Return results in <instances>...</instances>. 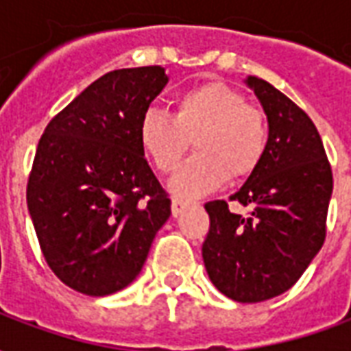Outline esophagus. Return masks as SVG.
Wrapping results in <instances>:
<instances>
[{"mask_svg": "<svg viewBox=\"0 0 351 351\" xmlns=\"http://www.w3.org/2000/svg\"><path fill=\"white\" fill-rule=\"evenodd\" d=\"M190 201H184V199H173V203H171V213L173 216H180V214L190 206Z\"/></svg>", "mask_w": 351, "mask_h": 351, "instance_id": "esophagus-1", "label": "esophagus"}]
</instances>
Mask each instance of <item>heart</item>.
I'll use <instances>...</instances> for the list:
<instances>
[{
	"label": "heart",
	"instance_id": "b5f03b06",
	"mask_svg": "<svg viewBox=\"0 0 351 351\" xmlns=\"http://www.w3.org/2000/svg\"><path fill=\"white\" fill-rule=\"evenodd\" d=\"M191 145L195 156L176 173L169 190L197 197L228 180L250 178L265 160L269 128L265 114L221 80H206L178 93L173 114L150 108L138 122V143L160 173H173Z\"/></svg>",
	"mask_w": 351,
	"mask_h": 351
}]
</instances>
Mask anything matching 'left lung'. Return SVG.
I'll list each match as a JSON object with an SVG mask.
<instances>
[{
  "mask_svg": "<svg viewBox=\"0 0 351 351\" xmlns=\"http://www.w3.org/2000/svg\"><path fill=\"white\" fill-rule=\"evenodd\" d=\"M244 82L267 114L269 146L261 167L231 195L252 206L248 216L233 214L226 201L205 205L203 261L226 297L261 302L287 291L322 250L332 173L308 114L267 80Z\"/></svg>",
  "mask_w": 351,
  "mask_h": 351,
  "instance_id": "left-lung-1",
  "label": "left lung"
}]
</instances>
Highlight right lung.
Segmentation results:
<instances>
[{
    "instance_id": "right-lung-1",
    "label": "right lung",
    "mask_w": 351,
    "mask_h": 351,
    "mask_svg": "<svg viewBox=\"0 0 351 351\" xmlns=\"http://www.w3.org/2000/svg\"><path fill=\"white\" fill-rule=\"evenodd\" d=\"M167 80L160 65L107 73L39 141L27 210L47 263L75 291L105 297L130 286L171 216L138 143V122Z\"/></svg>"
}]
</instances>
